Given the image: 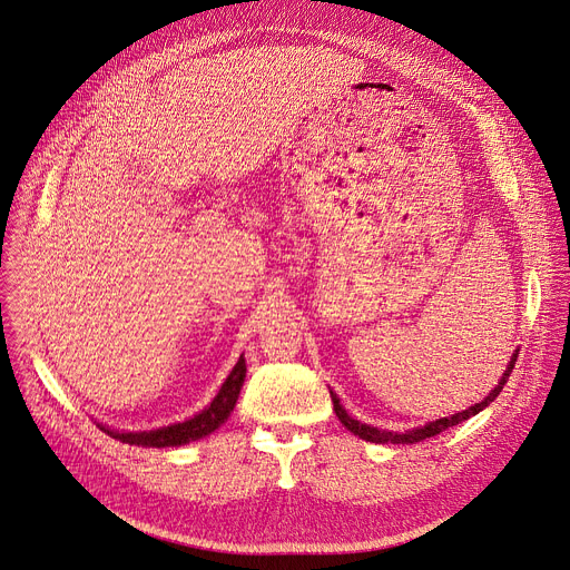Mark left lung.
<instances>
[{"label":"left lung","mask_w":570,"mask_h":570,"mask_svg":"<svg viewBox=\"0 0 570 570\" xmlns=\"http://www.w3.org/2000/svg\"><path fill=\"white\" fill-rule=\"evenodd\" d=\"M515 356H519V350H513V354H511V358H509V364H507L502 377L498 380V384L489 391V395H487L482 402H475V404L469 406V409L456 411V413H452V416L436 419V421H432V423H425V425H421V428H411V430H404V432H389V430L371 428V425H366V423H358L356 419H352L350 413L345 411V406L341 404V400H338V395H336L334 391H330V395H332L334 411H336L338 421H341V423L345 425V430H350L354 436L364 439V441H371V443H419V441H425V439H430V436L441 434V432L448 430V428H454V425H459V423H463V421H469L471 416H475V413H480L482 409H487V406L500 395L502 386L507 384V380H509V375H511V371H513V364H515Z\"/></svg>","instance_id":"obj_1"}]
</instances>
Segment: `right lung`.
I'll return each instance as SVG.
<instances>
[{
  "mask_svg": "<svg viewBox=\"0 0 570 570\" xmlns=\"http://www.w3.org/2000/svg\"><path fill=\"white\" fill-rule=\"evenodd\" d=\"M245 373H247L245 358L240 354L236 366L232 368V373L218 389L212 404H206L202 411L195 413V416H190L181 423H173V425H166L159 430H145V432H125V430H114L109 425H99V430L122 443L138 445V448H179L190 441H199L204 436H209L212 432H216L232 416V411H234L236 400L243 389V382H245Z\"/></svg>",
  "mask_w": 570,
  "mask_h": 570,
  "instance_id": "add662e5",
  "label": "right lung"
}]
</instances>
